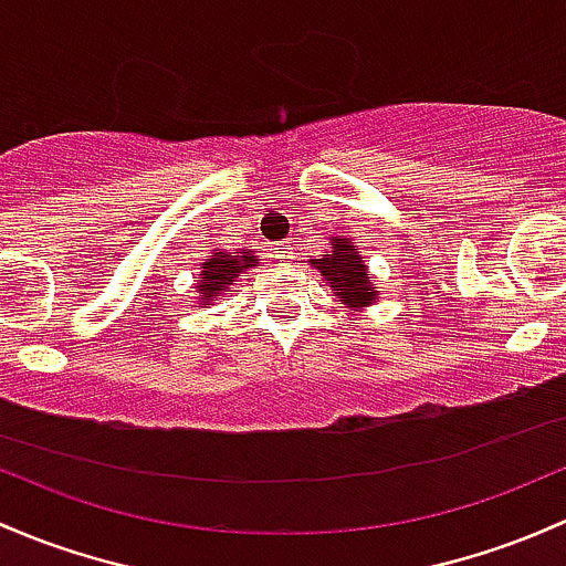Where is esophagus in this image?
<instances>
[{
    "instance_id": "1",
    "label": "esophagus",
    "mask_w": 566,
    "mask_h": 566,
    "mask_svg": "<svg viewBox=\"0 0 566 566\" xmlns=\"http://www.w3.org/2000/svg\"><path fill=\"white\" fill-rule=\"evenodd\" d=\"M271 254L279 260V263H290V260H293V247H290V241H279L273 243Z\"/></svg>"
}]
</instances>
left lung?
Returning a JSON list of instances; mask_svg holds the SVG:
<instances>
[{"mask_svg":"<svg viewBox=\"0 0 566 566\" xmlns=\"http://www.w3.org/2000/svg\"><path fill=\"white\" fill-rule=\"evenodd\" d=\"M314 268L323 273L325 282L336 290L338 298L347 306H363V303L377 301V287L371 284V273L363 265L360 254L355 252L349 238H333L328 254L314 260Z\"/></svg>","mask_w":566,"mask_h":566,"instance_id":"left-lung-1","label":"left lung"}]
</instances>
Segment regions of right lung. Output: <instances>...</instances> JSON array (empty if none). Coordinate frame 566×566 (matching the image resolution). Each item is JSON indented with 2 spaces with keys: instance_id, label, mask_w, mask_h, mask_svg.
Listing matches in <instances>:
<instances>
[{
  "instance_id": "1",
  "label": "right lung",
  "mask_w": 566,
  "mask_h": 566,
  "mask_svg": "<svg viewBox=\"0 0 566 566\" xmlns=\"http://www.w3.org/2000/svg\"><path fill=\"white\" fill-rule=\"evenodd\" d=\"M254 263H258V258L252 252H213L211 260L203 263V271L198 273L195 293L203 303H211L217 295L230 293V284L235 282L238 273H243V268H252Z\"/></svg>"
}]
</instances>
